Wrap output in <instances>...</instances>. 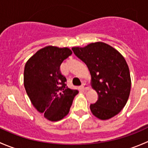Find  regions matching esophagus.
<instances>
[{"label":"esophagus","instance_id":"obj_1","mask_svg":"<svg viewBox=\"0 0 148 148\" xmlns=\"http://www.w3.org/2000/svg\"><path fill=\"white\" fill-rule=\"evenodd\" d=\"M81 89L84 91H86V90H88V89H89V87L86 83H83L82 84V86H81Z\"/></svg>","mask_w":148,"mask_h":148}]
</instances>
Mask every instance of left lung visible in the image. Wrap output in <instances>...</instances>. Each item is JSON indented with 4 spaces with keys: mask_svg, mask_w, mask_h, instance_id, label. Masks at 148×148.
<instances>
[{
    "mask_svg": "<svg viewBox=\"0 0 148 148\" xmlns=\"http://www.w3.org/2000/svg\"><path fill=\"white\" fill-rule=\"evenodd\" d=\"M71 49L87 66L92 87L98 94L97 101L90 105L92 114L102 120L117 115L130 93V74L125 58L112 46L100 41Z\"/></svg>",
    "mask_w": 148,
    "mask_h": 148,
    "instance_id": "1",
    "label": "left lung"
}]
</instances>
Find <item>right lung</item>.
<instances>
[{
    "instance_id": "add662e5",
    "label": "right lung",
    "mask_w": 148,
    "mask_h": 148,
    "mask_svg": "<svg viewBox=\"0 0 148 148\" xmlns=\"http://www.w3.org/2000/svg\"><path fill=\"white\" fill-rule=\"evenodd\" d=\"M72 53L67 47L47 46L39 49L27 61L23 84L34 107L47 120L56 122L69 112L77 89L66 86V79L60 66Z\"/></svg>"
}]
</instances>
